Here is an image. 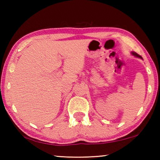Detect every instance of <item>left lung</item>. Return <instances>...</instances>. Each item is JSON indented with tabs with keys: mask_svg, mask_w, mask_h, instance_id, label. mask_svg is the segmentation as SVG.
<instances>
[{
	"mask_svg": "<svg viewBox=\"0 0 160 160\" xmlns=\"http://www.w3.org/2000/svg\"><path fill=\"white\" fill-rule=\"evenodd\" d=\"M132 55L135 56V57H137V58H141V59H143V58H142L141 56H140L139 54H138L137 53H135V52H132Z\"/></svg>",
	"mask_w": 160,
	"mask_h": 160,
	"instance_id": "obj_1",
	"label": "left lung"
}]
</instances>
